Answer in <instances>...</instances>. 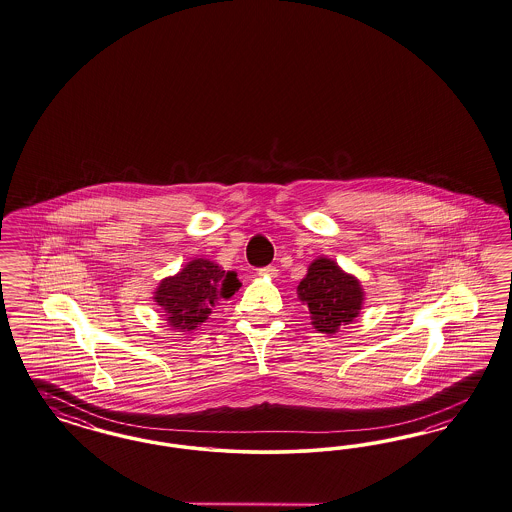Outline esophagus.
<instances>
[{"instance_id": "esophagus-1", "label": "esophagus", "mask_w": 512, "mask_h": 512, "mask_svg": "<svg viewBox=\"0 0 512 512\" xmlns=\"http://www.w3.org/2000/svg\"><path fill=\"white\" fill-rule=\"evenodd\" d=\"M259 274L261 276H268V278H276L278 276V268L272 265L263 266V268H259Z\"/></svg>"}]
</instances>
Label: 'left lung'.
I'll list each match as a JSON object with an SVG mask.
<instances>
[{"label": "left lung", "instance_id": "8db88e82", "mask_svg": "<svg viewBox=\"0 0 512 512\" xmlns=\"http://www.w3.org/2000/svg\"><path fill=\"white\" fill-rule=\"evenodd\" d=\"M297 295L308 306L314 329L335 335L342 325L359 316L365 293L352 274H346L335 261L319 257L308 266Z\"/></svg>", "mask_w": 512, "mask_h": 512}]
</instances>
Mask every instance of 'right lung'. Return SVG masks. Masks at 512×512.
<instances>
[{
	"mask_svg": "<svg viewBox=\"0 0 512 512\" xmlns=\"http://www.w3.org/2000/svg\"><path fill=\"white\" fill-rule=\"evenodd\" d=\"M242 287L236 272H225L208 259H194L176 276L164 278L155 291L170 327L177 331H193L212 314L221 299H230Z\"/></svg>",
	"mask_w": 512,
	"mask_h": 512,
	"instance_id": "right-lung-1",
	"label": "right lung"
}]
</instances>
